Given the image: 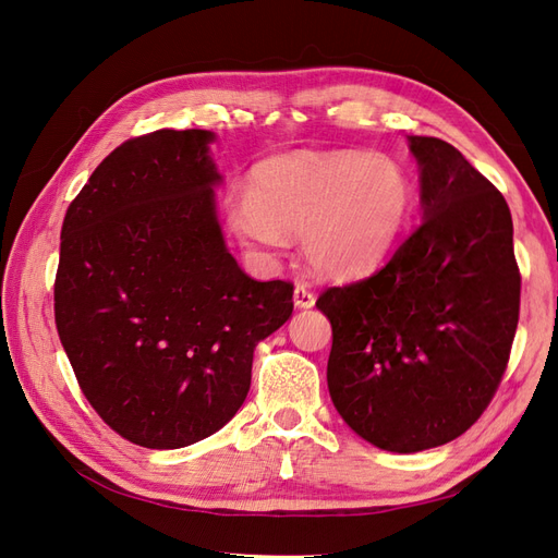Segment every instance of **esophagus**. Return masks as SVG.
<instances>
[{
    "label": "esophagus",
    "mask_w": 558,
    "mask_h": 558,
    "mask_svg": "<svg viewBox=\"0 0 558 558\" xmlns=\"http://www.w3.org/2000/svg\"><path fill=\"white\" fill-rule=\"evenodd\" d=\"M293 302H295L298 310H310V307H314L316 298H314V293L307 289L305 283H298L295 291H293Z\"/></svg>",
    "instance_id": "34e87169"
}]
</instances>
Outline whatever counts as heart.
I'll list each match as a JSON object with an SVG mask.
<instances>
[{"instance_id": "b5f03b06", "label": "heart", "mask_w": 558, "mask_h": 558, "mask_svg": "<svg viewBox=\"0 0 558 558\" xmlns=\"http://www.w3.org/2000/svg\"><path fill=\"white\" fill-rule=\"evenodd\" d=\"M412 181L391 158L361 150L283 154L251 174V189L228 199V226L258 256L302 234L310 265L328 277L375 269L408 226Z\"/></svg>"}]
</instances>
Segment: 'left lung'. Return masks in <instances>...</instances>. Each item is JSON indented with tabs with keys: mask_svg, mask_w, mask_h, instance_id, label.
Returning a JSON list of instances; mask_svg holds the SVG:
<instances>
[{
	"mask_svg": "<svg viewBox=\"0 0 558 558\" xmlns=\"http://www.w3.org/2000/svg\"><path fill=\"white\" fill-rule=\"evenodd\" d=\"M421 223L379 272L316 300L332 326L328 391L344 424L396 453L447 445L508 367L521 277L496 185L437 137H408Z\"/></svg>",
	"mask_w": 558,
	"mask_h": 558,
	"instance_id": "left-lung-1",
	"label": "left lung"
}]
</instances>
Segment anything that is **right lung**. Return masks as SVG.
I'll return each mask as SVG.
<instances>
[{
	"label": "right lung",
	"instance_id": "obj_1",
	"mask_svg": "<svg viewBox=\"0 0 558 558\" xmlns=\"http://www.w3.org/2000/svg\"><path fill=\"white\" fill-rule=\"evenodd\" d=\"M209 130H158L99 162L66 209L56 324L83 396L146 449L205 440L238 414L253 349L293 314L226 246Z\"/></svg>",
	"mask_w": 558,
	"mask_h": 558
}]
</instances>
